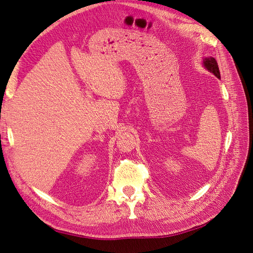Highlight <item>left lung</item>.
<instances>
[{"label":"left lung","mask_w":253,"mask_h":253,"mask_svg":"<svg viewBox=\"0 0 253 253\" xmlns=\"http://www.w3.org/2000/svg\"><path fill=\"white\" fill-rule=\"evenodd\" d=\"M204 66H205L209 72H211L213 75H215L218 79L220 78L218 65H217V62H216L215 59L212 58V57L205 58V60H204Z\"/></svg>","instance_id":"1"}]
</instances>
